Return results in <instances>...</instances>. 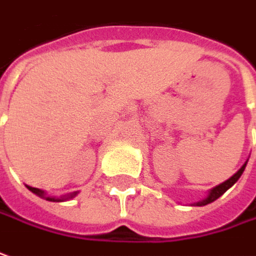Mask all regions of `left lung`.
Wrapping results in <instances>:
<instances>
[{
	"label": "left lung",
	"mask_w": 256,
	"mask_h": 256,
	"mask_svg": "<svg viewBox=\"0 0 256 256\" xmlns=\"http://www.w3.org/2000/svg\"><path fill=\"white\" fill-rule=\"evenodd\" d=\"M245 166H246V162L242 165L241 168L238 170V171L235 172L234 175H232L230 180H226L225 182H222V184H220V185H216L215 188H212L211 191H210V194H208V196L205 198V200H202V201L196 202L195 205L196 206H204V205H208V204H211V202H214L215 200H218L220 196H221L224 192H226L230 188H231L232 185L235 184V182L238 181L240 178H241L242 172H244V170H245Z\"/></svg>",
	"instance_id": "left-lung-1"
}]
</instances>
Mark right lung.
Wrapping results in <instances>:
<instances>
[{
    "label": "right lung",
    "instance_id": "1",
    "mask_svg": "<svg viewBox=\"0 0 256 256\" xmlns=\"http://www.w3.org/2000/svg\"><path fill=\"white\" fill-rule=\"evenodd\" d=\"M26 188L30 190L31 192H34L35 195H38V196H41V198H44L46 201H51V202H62L66 201V200H71V198H74L75 195L78 194V192H74V194H70L68 196H61V198H55V196H48L46 194H45L42 190H38V188H32V186H28L26 185Z\"/></svg>",
    "mask_w": 256,
    "mask_h": 256
}]
</instances>
